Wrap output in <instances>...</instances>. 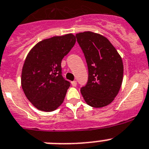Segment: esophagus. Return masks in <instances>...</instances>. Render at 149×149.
I'll return each instance as SVG.
<instances>
[{
	"label": "esophagus",
	"mask_w": 149,
	"mask_h": 149,
	"mask_svg": "<svg viewBox=\"0 0 149 149\" xmlns=\"http://www.w3.org/2000/svg\"><path fill=\"white\" fill-rule=\"evenodd\" d=\"M72 85L73 86H77V81H72Z\"/></svg>",
	"instance_id": "34e87169"
}]
</instances>
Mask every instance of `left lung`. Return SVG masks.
I'll return each instance as SVG.
<instances>
[{
    "label": "left lung",
    "instance_id": "8db88e82",
    "mask_svg": "<svg viewBox=\"0 0 149 149\" xmlns=\"http://www.w3.org/2000/svg\"><path fill=\"white\" fill-rule=\"evenodd\" d=\"M88 67V81L81 93L88 105L110 104L119 93L123 79L122 57L106 37L95 33L76 34Z\"/></svg>",
    "mask_w": 149,
    "mask_h": 149
}]
</instances>
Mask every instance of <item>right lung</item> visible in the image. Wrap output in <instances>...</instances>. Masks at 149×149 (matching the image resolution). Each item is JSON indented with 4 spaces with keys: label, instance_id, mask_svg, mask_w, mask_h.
<instances>
[{
    "label": "right lung",
    "instance_id": "right-lung-1",
    "mask_svg": "<svg viewBox=\"0 0 149 149\" xmlns=\"http://www.w3.org/2000/svg\"><path fill=\"white\" fill-rule=\"evenodd\" d=\"M76 42L72 33L41 41L24 63L22 86L27 99L39 110L51 112L61 105L70 82L62 76L61 62Z\"/></svg>",
    "mask_w": 149,
    "mask_h": 149
}]
</instances>
